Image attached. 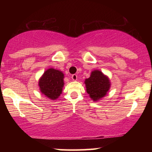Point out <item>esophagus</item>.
<instances>
[{
    "label": "esophagus",
    "instance_id": "obj_1",
    "mask_svg": "<svg viewBox=\"0 0 152 152\" xmlns=\"http://www.w3.org/2000/svg\"><path fill=\"white\" fill-rule=\"evenodd\" d=\"M77 75L76 74H73L72 76H71V78H72L73 81H76L77 80Z\"/></svg>",
    "mask_w": 152,
    "mask_h": 152
}]
</instances>
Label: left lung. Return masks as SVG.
I'll list each match as a JSON object with an SVG mask.
<instances>
[{
    "instance_id": "1",
    "label": "left lung",
    "mask_w": 152,
    "mask_h": 152,
    "mask_svg": "<svg viewBox=\"0 0 152 152\" xmlns=\"http://www.w3.org/2000/svg\"><path fill=\"white\" fill-rule=\"evenodd\" d=\"M84 83L86 84V92L89 94L90 98L94 102L99 101L105 96L111 86L108 76L99 70L92 71L90 77L86 78Z\"/></svg>"
}]
</instances>
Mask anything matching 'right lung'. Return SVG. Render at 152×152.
Instances as JSON below:
<instances>
[{"label": "right lung", "mask_w": 152, "mask_h": 152, "mask_svg": "<svg viewBox=\"0 0 152 152\" xmlns=\"http://www.w3.org/2000/svg\"><path fill=\"white\" fill-rule=\"evenodd\" d=\"M64 74L62 71L53 68L47 69L38 81V86L42 94L47 98L56 100L62 93L64 86Z\"/></svg>", "instance_id": "add662e5"}]
</instances>
